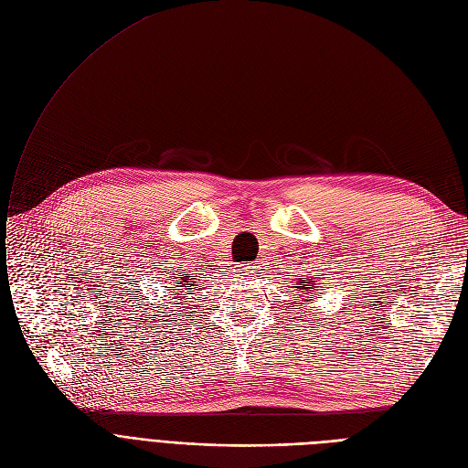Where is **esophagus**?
I'll return each mask as SVG.
<instances>
[{
	"label": "esophagus",
	"instance_id": "34e87169",
	"mask_svg": "<svg viewBox=\"0 0 468 468\" xmlns=\"http://www.w3.org/2000/svg\"><path fill=\"white\" fill-rule=\"evenodd\" d=\"M239 273L243 278H253L255 273H257V266H253V264H245V266H241L239 268Z\"/></svg>",
	"mask_w": 468,
	"mask_h": 468
}]
</instances>
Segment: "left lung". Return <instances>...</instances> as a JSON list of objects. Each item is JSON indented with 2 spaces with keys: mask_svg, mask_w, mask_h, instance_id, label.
I'll return each instance as SVG.
<instances>
[{
  "mask_svg": "<svg viewBox=\"0 0 468 468\" xmlns=\"http://www.w3.org/2000/svg\"><path fill=\"white\" fill-rule=\"evenodd\" d=\"M298 287H296V291H300L302 294H308V298H314V282L312 280H308V278H300L298 280V283H296Z\"/></svg>",
  "mask_w": 468,
  "mask_h": 468,
  "instance_id": "left-lung-1",
  "label": "left lung"
}]
</instances>
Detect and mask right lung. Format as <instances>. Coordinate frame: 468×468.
Here are the masks:
<instances>
[{
	"mask_svg": "<svg viewBox=\"0 0 468 468\" xmlns=\"http://www.w3.org/2000/svg\"><path fill=\"white\" fill-rule=\"evenodd\" d=\"M172 282H179L176 287H195V276H190V273H183V278H172ZM170 289H174V287H170ZM176 291H179L181 292V289H176ZM181 296H177V300H179Z\"/></svg>",
	"mask_w": 468,
	"mask_h": 468,
	"instance_id": "add662e5",
	"label": "right lung"
}]
</instances>
